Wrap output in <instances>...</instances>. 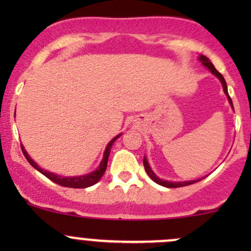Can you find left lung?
Returning a JSON list of instances; mask_svg holds the SVG:
<instances>
[{"label":"left lung","instance_id":"8db88e82","mask_svg":"<svg viewBox=\"0 0 251 251\" xmlns=\"http://www.w3.org/2000/svg\"><path fill=\"white\" fill-rule=\"evenodd\" d=\"M198 59H200V61H201V63H203V65L205 66L206 68H209L210 72H211V73L214 74V75H216V76L218 77V79L221 80L222 86H223V89H224V93L226 94L227 100H229L230 105H231L232 109H234V106H232V101H231V98L229 97V93H227L226 82V80H224L223 75H222V74L220 73V72H218L217 70H216L215 66L212 65L211 61H210V60L208 59V57L204 56V55H201L200 57H198ZM144 168H145V171L148 172V175L150 176V178H151L152 180H154L155 183L159 184V185L165 186V188H180V186H186V185H190V184L197 183V181H200V180H201V179H197V180H189V181H168V180H163V179H160V178H158L157 176H155V174H154L153 171H152L151 168H150L148 159H146L145 157H144Z\"/></svg>","mask_w":251,"mask_h":251}]
</instances>
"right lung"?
<instances>
[{
	"instance_id": "right-lung-1",
	"label": "right lung",
	"mask_w": 251,
	"mask_h": 251,
	"mask_svg": "<svg viewBox=\"0 0 251 251\" xmlns=\"http://www.w3.org/2000/svg\"><path fill=\"white\" fill-rule=\"evenodd\" d=\"M120 135L122 134H118L116 138H113V139L108 143L107 148H106L105 152H103V158H102L101 163H100L99 168H98L96 171L91 172V174H88L86 176H77V177H62V176H57V175L51 174V172L46 171V170L40 168V166L37 165V164L34 162L33 159H31L29 155H28L27 151H25V148L22 145H21V149H22V152H24L25 159L29 162L30 165L33 166L34 169H36L39 172H41L43 176H46L48 179H50L51 181H54V183L59 184V185H61V186H66V188L83 189V188H88V186L94 185V184L98 183V181L100 180V178L102 177V175L105 174L106 168H107V160H108L109 152H111V148H112V145H113L114 140H116L117 138H119Z\"/></svg>"
}]
</instances>
